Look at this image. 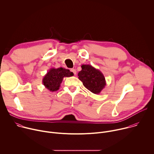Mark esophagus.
Instances as JSON below:
<instances>
[{
  "label": "esophagus",
  "mask_w": 154,
  "mask_h": 154,
  "mask_svg": "<svg viewBox=\"0 0 154 154\" xmlns=\"http://www.w3.org/2000/svg\"><path fill=\"white\" fill-rule=\"evenodd\" d=\"M71 71L74 75H75L76 73H77V71H76V70H75V69H71Z\"/></svg>",
  "instance_id": "34e87169"
}]
</instances>
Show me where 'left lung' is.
Here are the masks:
<instances>
[{
  "label": "left lung",
  "mask_w": 154,
  "mask_h": 154,
  "mask_svg": "<svg viewBox=\"0 0 154 154\" xmlns=\"http://www.w3.org/2000/svg\"><path fill=\"white\" fill-rule=\"evenodd\" d=\"M81 68L82 70L78 73L79 79L89 91L99 94L106 85L103 74L90 64H82Z\"/></svg>",
  "instance_id": "1"
}]
</instances>
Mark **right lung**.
Segmentation results:
<instances>
[{
  "instance_id": "right-lung-1",
  "label": "right lung",
  "mask_w": 154,
  "mask_h": 154,
  "mask_svg": "<svg viewBox=\"0 0 154 154\" xmlns=\"http://www.w3.org/2000/svg\"><path fill=\"white\" fill-rule=\"evenodd\" d=\"M69 69L63 68H51L42 79V84L50 91H57L60 89L64 77L73 76Z\"/></svg>"
}]
</instances>
